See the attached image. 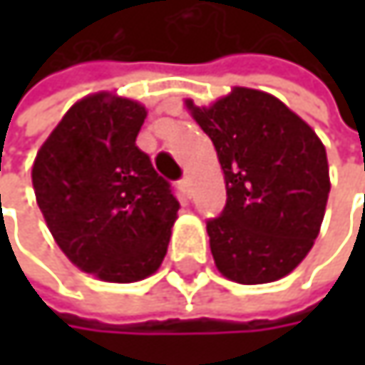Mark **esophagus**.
Returning <instances> with one entry per match:
<instances>
[{
    "label": "esophagus",
    "mask_w": 365,
    "mask_h": 365,
    "mask_svg": "<svg viewBox=\"0 0 365 365\" xmlns=\"http://www.w3.org/2000/svg\"><path fill=\"white\" fill-rule=\"evenodd\" d=\"M180 185H182L185 196H192V178H190V175H185L182 182H180Z\"/></svg>",
    "instance_id": "esophagus-1"
}]
</instances>
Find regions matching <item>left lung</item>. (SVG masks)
Returning a JSON list of instances; mask_svg holds the SVG:
<instances>
[{
  "mask_svg": "<svg viewBox=\"0 0 365 365\" xmlns=\"http://www.w3.org/2000/svg\"><path fill=\"white\" fill-rule=\"evenodd\" d=\"M215 145L226 205L207 220L217 270L257 285L289 274L319 235L329 194L326 148L277 97L235 88L211 108L185 101Z\"/></svg>",
  "mask_w": 365,
  "mask_h": 365,
  "instance_id": "8db88e82",
  "label": "left lung"
}]
</instances>
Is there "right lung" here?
Returning a JSON list of instances; mask_svg holds the SVG:
<instances>
[{
  "mask_svg": "<svg viewBox=\"0 0 365 365\" xmlns=\"http://www.w3.org/2000/svg\"><path fill=\"white\" fill-rule=\"evenodd\" d=\"M145 108L99 93L63 115L31 171L56 241L80 270L111 283L150 277L163 264L180 202L137 135Z\"/></svg>",
  "mask_w": 365,
  "mask_h": 365,
  "instance_id": "obj_1",
  "label": "right lung"
}]
</instances>
